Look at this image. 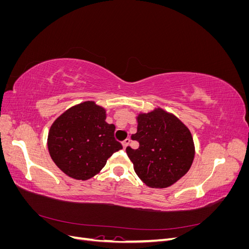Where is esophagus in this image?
I'll return each instance as SVG.
<instances>
[{"label":"esophagus","instance_id":"1","mask_svg":"<svg viewBox=\"0 0 249 249\" xmlns=\"http://www.w3.org/2000/svg\"><path fill=\"white\" fill-rule=\"evenodd\" d=\"M130 141H131L130 138H126V139H124V140L123 141V146H124V148H125L127 145L130 144Z\"/></svg>","mask_w":249,"mask_h":249}]
</instances>
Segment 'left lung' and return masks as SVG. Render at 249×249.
Instances as JSON below:
<instances>
[{
	"label": "left lung",
	"instance_id": "left-lung-1",
	"mask_svg": "<svg viewBox=\"0 0 249 249\" xmlns=\"http://www.w3.org/2000/svg\"><path fill=\"white\" fill-rule=\"evenodd\" d=\"M137 120V132L131 138L139 142V147L125 148L134 170L148 187H169L191 167L192 135L178 118L160 108L139 114Z\"/></svg>",
	"mask_w": 249,
	"mask_h": 249
}]
</instances>
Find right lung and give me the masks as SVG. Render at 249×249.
<instances>
[{
    "label": "right lung",
    "instance_id": "add662e5",
    "mask_svg": "<svg viewBox=\"0 0 249 249\" xmlns=\"http://www.w3.org/2000/svg\"><path fill=\"white\" fill-rule=\"evenodd\" d=\"M105 119L104 108L94 102H84L65 111L52 124L49 152L65 175L82 180L92 178L123 148L114 137L115 125Z\"/></svg>",
    "mask_w": 249,
    "mask_h": 249
}]
</instances>
